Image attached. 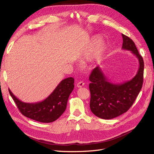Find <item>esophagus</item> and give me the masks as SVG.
I'll use <instances>...</instances> for the list:
<instances>
[{
    "mask_svg": "<svg viewBox=\"0 0 154 154\" xmlns=\"http://www.w3.org/2000/svg\"><path fill=\"white\" fill-rule=\"evenodd\" d=\"M84 85H85V83H84V82H79L77 83L76 86H77L78 87H79V88H80V87H82Z\"/></svg>",
    "mask_w": 154,
    "mask_h": 154,
    "instance_id": "obj_1",
    "label": "esophagus"
}]
</instances>
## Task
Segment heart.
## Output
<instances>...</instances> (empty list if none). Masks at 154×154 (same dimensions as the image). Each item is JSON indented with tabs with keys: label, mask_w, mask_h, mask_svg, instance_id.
I'll list each match as a JSON object with an SVG mask.
<instances>
[{
	"label": "heart",
	"mask_w": 154,
	"mask_h": 154,
	"mask_svg": "<svg viewBox=\"0 0 154 154\" xmlns=\"http://www.w3.org/2000/svg\"><path fill=\"white\" fill-rule=\"evenodd\" d=\"M98 48L99 53H100V54H101V53H103L104 51L105 50V45L103 42H101L100 36H94L92 38V44L90 47V49H88V50L85 54V57L88 58L91 57V56L93 55V54L96 52Z\"/></svg>",
	"instance_id": "obj_1"
}]
</instances>
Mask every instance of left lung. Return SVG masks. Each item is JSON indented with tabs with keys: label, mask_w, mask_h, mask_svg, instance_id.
<instances>
[{
	"label": "left lung",
	"mask_w": 154,
	"mask_h": 154,
	"mask_svg": "<svg viewBox=\"0 0 154 154\" xmlns=\"http://www.w3.org/2000/svg\"><path fill=\"white\" fill-rule=\"evenodd\" d=\"M122 49L131 51L138 59L139 67L132 80L122 83L110 82L100 67L92 70L91 83L90 108L97 117L110 119L126 112L136 100L143 83L144 62L132 39L122 34Z\"/></svg>",
	"instance_id": "1"
}]
</instances>
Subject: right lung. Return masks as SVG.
I'll return each mask as SVG.
<instances>
[{
	"label": "right lung",
	"mask_w": 154,
	"mask_h": 154,
	"mask_svg": "<svg viewBox=\"0 0 154 154\" xmlns=\"http://www.w3.org/2000/svg\"><path fill=\"white\" fill-rule=\"evenodd\" d=\"M74 79H64L44 101L24 103L18 100L9 89V92L20 112L27 118L42 123H51L59 118L67 107L69 97L74 89Z\"/></svg>",
	"instance_id": "1"
}]
</instances>
